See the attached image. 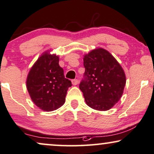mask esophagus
Returning a JSON list of instances; mask_svg holds the SVG:
<instances>
[{
	"label": "esophagus",
	"instance_id": "esophagus-1",
	"mask_svg": "<svg viewBox=\"0 0 154 154\" xmlns=\"http://www.w3.org/2000/svg\"><path fill=\"white\" fill-rule=\"evenodd\" d=\"M72 83L73 85H77V84L79 83V80L77 79H75L72 80Z\"/></svg>",
	"mask_w": 154,
	"mask_h": 154
}]
</instances>
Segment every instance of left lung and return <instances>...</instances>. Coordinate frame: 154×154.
<instances>
[{
	"mask_svg": "<svg viewBox=\"0 0 154 154\" xmlns=\"http://www.w3.org/2000/svg\"><path fill=\"white\" fill-rule=\"evenodd\" d=\"M85 72L79 89L86 103L97 110H108L118 102L126 83L123 69L105 49L91 51L84 58Z\"/></svg>",
	"mask_w": 154,
	"mask_h": 154,
	"instance_id": "8db88e82",
	"label": "left lung"
}]
</instances>
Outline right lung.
I'll list each match as a JSON object with an SVG mask.
<instances>
[{
    "label": "right lung",
    "instance_id": "add662e5",
    "mask_svg": "<svg viewBox=\"0 0 154 154\" xmlns=\"http://www.w3.org/2000/svg\"><path fill=\"white\" fill-rule=\"evenodd\" d=\"M72 82L64 76L56 55L45 53L38 59L29 72L26 88L32 100L45 111L61 107L65 101L67 89Z\"/></svg>",
    "mask_w": 154,
    "mask_h": 154
}]
</instances>
